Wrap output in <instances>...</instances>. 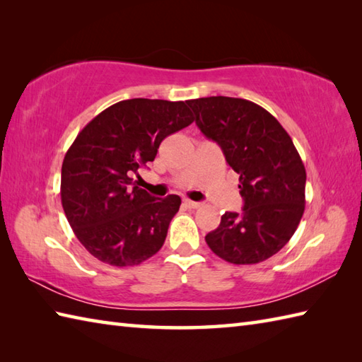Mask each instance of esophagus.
Instances as JSON below:
<instances>
[{"instance_id":"1","label":"esophagus","mask_w":362,"mask_h":362,"mask_svg":"<svg viewBox=\"0 0 362 362\" xmlns=\"http://www.w3.org/2000/svg\"><path fill=\"white\" fill-rule=\"evenodd\" d=\"M183 204H185L188 209H199V206H201L202 204L201 202H196V201H191V199H185V201H183Z\"/></svg>"}]
</instances>
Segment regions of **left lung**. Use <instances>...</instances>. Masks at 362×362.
<instances>
[{
  "label": "left lung",
  "instance_id": "obj_1",
  "mask_svg": "<svg viewBox=\"0 0 362 362\" xmlns=\"http://www.w3.org/2000/svg\"><path fill=\"white\" fill-rule=\"evenodd\" d=\"M202 134L216 141L240 174L243 213L226 211L205 236L233 264H257L281 250L305 211L306 171L291 136L271 113L241 98L189 99Z\"/></svg>",
  "mask_w": 362,
  "mask_h": 362
}]
</instances>
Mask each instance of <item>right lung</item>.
I'll return each instance as SVG.
<instances>
[{
  "label": "right lung",
  "mask_w": 362,
  "mask_h": 362,
  "mask_svg": "<svg viewBox=\"0 0 362 362\" xmlns=\"http://www.w3.org/2000/svg\"><path fill=\"white\" fill-rule=\"evenodd\" d=\"M194 121L187 103L126 99L91 119L62 163L60 197L76 238L110 266H136L161 249L180 197L132 188L160 143Z\"/></svg>",
  "instance_id": "right-lung-1"
}]
</instances>
